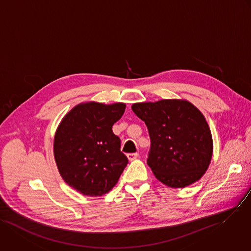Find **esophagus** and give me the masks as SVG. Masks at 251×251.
Listing matches in <instances>:
<instances>
[{
    "label": "esophagus",
    "instance_id": "34e87169",
    "mask_svg": "<svg viewBox=\"0 0 251 251\" xmlns=\"http://www.w3.org/2000/svg\"><path fill=\"white\" fill-rule=\"evenodd\" d=\"M137 157H138V153H128V154H127V159H128L129 161L135 160Z\"/></svg>",
    "mask_w": 251,
    "mask_h": 251
}]
</instances>
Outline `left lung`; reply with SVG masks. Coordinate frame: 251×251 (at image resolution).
Here are the masks:
<instances>
[{
    "label": "left lung",
    "instance_id": "left-lung-1",
    "mask_svg": "<svg viewBox=\"0 0 251 251\" xmlns=\"http://www.w3.org/2000/svg\"><path fill=\"white\" fill-rule=\"evenodd\" d=\"M133 113L145 123L150 149L147 164L154 176L171 188L200 180L213 155V138L205 117L186 100L136 103Z\"/></svg>",
    "mask_w": 251,
    "mask_h": 251
}]
</instances>
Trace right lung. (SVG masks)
<instances>
[{"mask_svg":"<svg viewBox=\"0 0 251 251\" xmlns=\"http://www.w3.org/2000/svg\"><path fill=\"white\" fill-rule=\"evenodd\" d=\"M125 110L124 103H82L58 126L53 144L55 162L63 180L79 193L90 197L108 193L127 165L121 139L112 129Z\"/></svg>","mask_w":251,"mask_h":251,"instance_id":"add662e5","label":"right lung"}]
</instances>
